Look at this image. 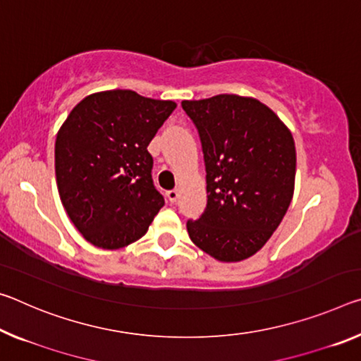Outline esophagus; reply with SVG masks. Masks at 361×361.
<instances>
[{"label":"esophagus","mask_w":361,"mask_h":361,"mask_svg":"<svg viewBox=\"0 0 361 361\" xmlns=\"http://www.w3.org/2000/svg\"><path fill=\"white\" fill-rule=\"evenodd\" d=\"M165 196H167V199H169L170 202H176V199H178L180 192L176 191V190H170V191H167V194H165Z\"/></svg>","instance_id":"obj_1"}]
</instances>
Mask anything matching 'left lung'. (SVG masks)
Wrapping results in <instances>:
<instances>
[{
    "label": "left lung",
    "mask_w": 361,
    "mask_h": 361,
    "mask_svg": "<svg viewBox=\"0 0 361 361\" xmlns=\"http://www.w3.org/2000/svg\"><path fill=\"white\" fill-rule=\"evenodd\" d=\"M181 106L199 131L207 171V207L186 223L191 241L220 262L249 259L293 201V133L255 98L216 94Z\"/></svg>",
    "instance_id": "left-lung-1"
}]
</instances>
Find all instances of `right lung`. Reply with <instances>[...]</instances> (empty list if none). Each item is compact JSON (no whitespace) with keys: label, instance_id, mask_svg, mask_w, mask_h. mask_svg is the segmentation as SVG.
<instances>
[{"label":"right lung","instance_id":"1","mask_svg":"<svg viewBox=\"0 0 361 361\" xmlns=\"http://www.w3.org/2000/svg\"><path fill=\"white\" fill-rule=\"evenodd\" d=\"M175 107L131 90L99 91L80 101L57 131L61 201L96 247L116 250L138 241L164 207L147 146Z\"/></svg>","mask_w":361,"mask_h":361}]
</instances>
